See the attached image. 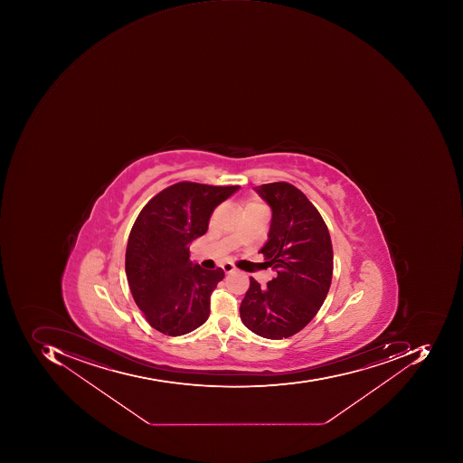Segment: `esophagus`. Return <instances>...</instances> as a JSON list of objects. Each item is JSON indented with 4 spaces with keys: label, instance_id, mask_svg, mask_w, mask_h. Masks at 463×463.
<instances>
[{
    "label": "esophagus",
    "instance_id": "esophagus-1",
    "mask_svg": "<svg viewBox=\"0 0 463 463\" xmlns=\"http://www.w3.org/2000/svg\"><path fill=\"white\" fill-rule=\"evenodd\" d=\"M222 269H224L225 274H231V272L235 271V267H233V264L231 263H225L224 266H222Z\"/></svg>",
    "mask_w": 463,
    "mask_h": 463
}]
</instances>
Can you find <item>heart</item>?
<instances>
[{
	"instance_id": "heart-1",
	"label": "heart",
	"mask_w": 463,
	"mask_h": 463,
	"mask_svg": "<svg viewBox=\"0 0 463 463\" xmlns=\"http://www.w3.org/2000/svg\"><path fill=\"white\" fill-rule=\"evenodd\" d=\"M257 207H264V206H263V204H260V203L251 202V203H248V206H246V209H257Z\"/></svg>"
}]
</instances>
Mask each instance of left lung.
I'll list each match as a JSON object with an SVG mask.
<instances>
[{"label": "left lung", "mask_w": 463, "mask_h": 463, "mask_svg": "<svg viewBox=\"0 0 463 463\" xmlns=\"http://www.w3.org/2000/svg\"><path fill=\"white\" fill-rule=\"evenodd\" d=\"M271 207L269 241L260 249L277 277L261 288L250 277L241 303V320L257 335H295L317 315L333 279L330 232L318 210L288 182L254 188Z\"/></svg>", "instance_id": "obj_1"}]
</instances>
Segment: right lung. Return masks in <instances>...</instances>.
Wrapping results in <instances>:
<instances>
[{
	"mask_svg": "<svg viewBox=\"0 0 463 463\" xmlns=\"http://www.w3.org/2000/svg\"><path fill=\"white\" fill-rule=\"evenodd\" d=\"M239 186L179 182L156 194L137 215L125 254L130 292L146 320L170 336L206 323L222 269L189 260V246L206 233L215 207Z\"/></svg>",
	"mask_w": 463,
	"mask_h": 463,
	"instance_id": "right-lung-1",
	"label": "right lung"
}]
</instances>
